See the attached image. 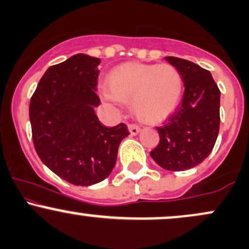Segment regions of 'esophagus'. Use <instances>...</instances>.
Returning a JSON list of instances; mask_svg holds the SVG:
<instances>
[{"label":"esophagus","instance_id":"obj_1","mask_svg":"<svg viewBox=\"0 0 249 249\" xmlns=\"http://www.w3.org/2000/svg\"><path fill=\"white\" fill-rule=\"evenodd\" d=\"M128 131H130L131 134H138L139 131H141V126H139L138 124H133V123H131V124H128Z\"/></svg>","mask_w":249,"mask_h":249}]
</instances>
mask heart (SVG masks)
<instances>
[{
	"mask_svg": "<svg viewBox=\"0 0 249 249\" xmlns=\"http://www.w3.org/2000/svg\"><path fill=\"white\" fill-rule=\"evenodd\" d=\"M110 93L132 103L136 116L147 123H158L172 115L181 102L184 79L172 64L126 63L111 71L107 78Z\"/></svg>",
	"mask_w": 249,
	"mask_h": 249,
	"instance_id": "b5f03b06",
	"label": "heart"
}]
</instances>
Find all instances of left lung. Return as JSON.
<instances>
[{
	"label": "left lung",
	"instance_id": "1",
	"mask_svg": "<svg viewBox=\"0 0 249 249\" xmlns=\"http://www.w3.org/2000/svg\"><path fill=\"white\" fill-rule=\"evenodd\" d=\"M165 59L181 72L185 91L177 110L157 127L160 141L150 154L165 170L186 171L212 152L220 126V90L210 71L196 63Z\"/></svg>",
	"mask_w": 249,
	"mask_h": 249
}]
</instances>
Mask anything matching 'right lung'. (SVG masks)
Instances as JSON below:
<instances>
[{
  "instance_id": "obj_1",
  "label": "right lung",
  "mask_w": 249,
  "mask_h": 249,
  "mask_svg": "<svg viewBox=\"0 0 249 249\" xmlns=\"http://www.w3.org/2000/svg\"><path fill=\"white\" fill-rule=\"evenodd\" d=\"M101 59L77 53L53 65L30 99L34 146L43 164L65 181L90 186L115 167L119 144L130 134L126 124L107 127L95 107Z\"/></svg>"
}]
</instances>
